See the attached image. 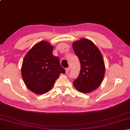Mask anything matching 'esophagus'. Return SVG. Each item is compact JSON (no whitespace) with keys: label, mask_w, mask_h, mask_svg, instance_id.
<instances>
[{"label":"esophagus","mask_w":130,"mask_h":130,"mask_svg":"<svg viewBox=\"0 0 130 130\" xmlns=\"http://www.w3.org/2000/svg\"><path fill=\"white\" fill-rule=\"evenodd\" d=\"M69 70H70V68H66V69H65L66 73H69Z\"/></svg>","instance_id":"esophagus-1"}]
</instances>
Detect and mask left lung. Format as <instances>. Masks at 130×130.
<instances>
[{"mask_svg":"<svg viewBox=\"0 0 130 130\" xmlns=\"http://www.w3.org/2000/svg\"><path fill=\"white\" fill-rule=\"evenodd\" d=\"M81 65L80 74L73 85L82 93H89L100 86L105 74V65L99 49L91 41L81 39L73 43Z\"/></svg>","mask_w":130,"mask_h":130,"instance_id":"obj_1","label":"left lung"}]
</instances>
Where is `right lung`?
I'll return each mask as SVG.
<instances>
[{
    "instance_id": "obj_1",
    "label": "right lung",
    "mask_w": 130,
    "mask_h": 130,
    "mask_svg": "<svg viewBox=\"0 0 130 130\" xmlns=\"http://www.w3.org/2000/svg\"><path fill=\"white\" fill-rule=\"evenodd\" d=\"M53 46L46 41L36 44L24 58L22 76L31 91L36 94L46 93L53 86L60 73L65 70L58 57L53 55Z\"/></svg>"
}]
</instances>
